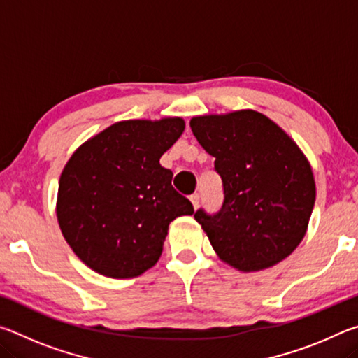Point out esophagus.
Masks as SVG:
<instances>
[{
  "instance_id": "obj_1",
  "label": "esophagus",
  "mask_w": 358,
  "mask_h": 358,
  "mask_svg": "<svg viewBox=\"0 0 358 358\" xmlns=\"http://www.w3.org/2000/svg\"><path fill=\"white\" fill-rule=\"evenodd\" d=\"M189 201L192 202V207L197 208L199 207V202H201V196H199V194H192V196L189 197Z\"/></svg>"
}]
</instances>
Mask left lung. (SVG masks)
Instances as JSON below:
<instances>
[{"label":"left lung","instance_id":"8db88e82","mask_svg":"<svg viewBox=\"0 0 358 358\" xmlns=\"http://www.w3.org/2000/svg\"><path fill=\"white\" fill-rule=\"evenodd\" d=\"M189 124L222 181L221 208L194 213L213 250L241 271L281 262L305 237L316 201L310 162L259 112L205 115Z\"/></svg>","mask_w":358,"mask_h":358}]
</instances>
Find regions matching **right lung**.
<instances>
[{"label":"right lung","mask_w":358,"mask_h":358,"mask_svg":"<svg viewBox=\"0 0 358 358\" xmlns=\"http://www.w3.org/2000/svg\"><path fill=\"white\" fill-rule=\"evenodd\" d=\"M181 118L120 121L78 148L59 178L57 216L72 251L98 273L124 280L153 266L169 224L194 207L172 186L161 156Z\"/></svg>","instance_id":"1"}]
</instances>
